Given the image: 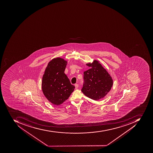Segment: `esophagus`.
Masks as SVG:
<instances>
[{
	"instance_id": "esophagus-1",
	"label": "esophagus",
	"mask_w": 153,
	"mask_h": 153,
	"mask_svg": "<svg viewBox=\"0 0 153 153\" xmlns=\"http://www.w3.org/2000/svg\"><path fill=\"white\" fill-rule=\"evenodd\" d=\"M75 88H76V89H77V88H78V87H79V85L77 84H75Z\"/></svg>"
}]
</instances>
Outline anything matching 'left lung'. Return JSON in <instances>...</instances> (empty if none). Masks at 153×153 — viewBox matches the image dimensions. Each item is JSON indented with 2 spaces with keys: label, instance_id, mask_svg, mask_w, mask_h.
<instances>
[{
  "label": "left lung",
  "instance_id": "obj_1",
  "mask_svg": "<svg viewBox=\"0 0 153 153\" xmlns=\"http://www.w3.org/2000/svg\"><path fill=\"white\" fill-rule=\"evenodd\" d=\"M86 65L91 68L84 72V82L81 91L91 99L100 100L111 90L112 78L98 61L95 60Z\"/></svg>",
  "mask_w": 153,
  "mask_h": 153
}]
</instances>
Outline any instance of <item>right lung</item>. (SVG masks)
Wrapping results in <instances>:
<instances>
[{
	"label": "right lung",
	"mask_w": 153,
	"mask_h": 153,
	"mask_svg": "<svg viewBox=\"0 0 153 153\" xmlns=\"http://www.w3.org/2000/svg\"><path fill=\"white\" fill-rule=\"evenodd\" d=\"M67 64V61L62 58L52 59L48 63L42 77V92L54 105L63 103L75 88L64 73Z\"/></svg>",
	"instance_id": "add662e5"
}]
</instances>
